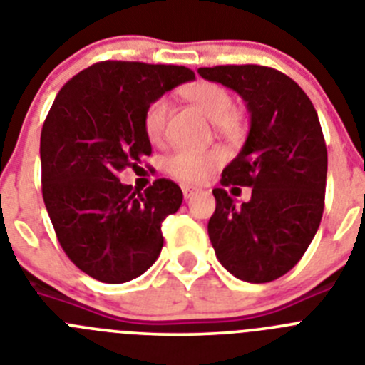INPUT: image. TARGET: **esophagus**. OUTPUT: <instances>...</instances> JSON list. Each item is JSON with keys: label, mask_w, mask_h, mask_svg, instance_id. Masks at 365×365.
<instances>
[{"label": "esophagus", "mask_w": 365, "mask_h": 365, "mask_svg": "<svg viewBox=\"0 0 365 365\" xmlns=\"http://www.w3.org/2000/svg\"><path fill=\"white\" fill-rule=\"evenodd\" d=\"M195 193H197V188H193V186H188V185L182 186V195H185V199L193 197Z\"/></svg>", "instance_id": "34e87169"}]
</instances>
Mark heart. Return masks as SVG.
<instances>
[{
	"label": "heart",
	"mask_w": 365,
	"mask_h": 365,
	"mask_svg": "<svg viewBox=\"0 0 365 365\" xmlns=\"http://www.w3.org/2000/svg\"><path fill=\"white\" fill-rule=\"evenodd\" d=\"M182 96L190 104L214 122L215 130L222 135H237L243 125V115L234 108V100L227 87L215 82H195L182 89ZM168 102L153 100L144 113V131L151 143H160L166 130ZM225 155L217 148L212 150H179L166 159V172L180 182L201 185L217 170Z\"/></svg>",
	"instance_id": "heart-1"
}]
</instances>
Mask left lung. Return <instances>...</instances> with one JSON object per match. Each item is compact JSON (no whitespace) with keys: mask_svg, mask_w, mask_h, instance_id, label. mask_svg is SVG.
Returning a JSON list of instances; mask_svg holds the SVG:
<instances>
[{"mask_svg":"<svg viewBox=\"0 0 365 365\" xmlns=\"http://www.w3.org/2000/svg\"><path fill=\"white\" fill-rule=\"evenodd\" d=\"M205 80L234 89L247 102L250 131L240 155L222 170V186H250L235 205L214 188L208 235L219 263L235 278L267 283L302 259L320 227L327 148L316 109L302 87L265 66L197 69Z\"/></svg>","mask_w":365,"mask_h":365,"instance_id":"8db88e82","label":"left lung"}]
</instances>
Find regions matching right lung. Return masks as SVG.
Wrapping results in <instances>:
<instances>
[{
	"mask_svg": "<svg viewBox=\"0 0 365 365\" xmlns=\"http://www.w3.org/2000/svg\"><path fill=\"white\" fill-rule=\"evenodd\" d=\"M193 78L182 66L106 60L54 98L41 128V193L63 252L87 276L125 283L159 257L160 225L179 210L182 192L157 179L140 193L117 175L151 155L148 106Z\"/></svg>",
	"mask_w": 365,
	"mask_h": 365,
	"instance_id": "add662e5",
	"label": "right lung"
}]
</instances>
